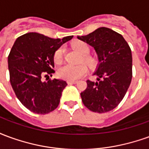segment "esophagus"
I'll return each instance as SVG.
<instances>
[{
	"mask_svg": "<svg viewBox=\"0 0 149 149\" xmlns=\"http://www.w3.org/2000/svg\"><path fill=\"white\" fill-rule=\"evenodd\" d=\"M67 82H68V84H74L77 83V81H68Z\"/></svg>",
	"mask_w": 149,
	"mask_h": 149,
	"instance_id": "34e87169",
	"label": "esophagus"
}]
</instances>
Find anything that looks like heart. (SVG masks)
Segmentation results:
<instances>
[{"label":"heart","instance_id":"obj_1","mask_svg":"<svg viewBox=\"0 0 149 149\" xmlns=\"http://www.w3.org/2000/svg\"><path fill=\"white\" fill-rule=\"evenodd\" d=\"M73 48L77 51L80 54L84 56L82 57L83 62L85 65H87L88 67H93L96 65L97 61L96 59L88 56V54L89 53L90 49L86 43L79 41L73 44ZM64 48L60 47L59 49L56 50L53 59L56 64H61L64 60ZM87 72V68L83 65H65L59 68L58 70V76L59 77L65 79L67 81H76L81 77H83L84 75L86 74Z\"/></svg>","mask_w":149,"mask_h":149}]
</instances>
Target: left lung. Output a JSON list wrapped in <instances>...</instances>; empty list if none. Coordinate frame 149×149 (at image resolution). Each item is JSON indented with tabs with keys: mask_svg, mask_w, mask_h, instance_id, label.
I'll list each match as a JSON object with an SVG mask.
<instances>
[{
	"mask_svg": "<svg viewBox=\"0 0 149 149\" xmlns=\"http://www.w3.org/2000/svg\"><path fill=\"white\" fill-rule=\"evenodd\" d=\"M77 38L93 46L99 60L93 73L97 81L88 80L86 89L81 93L83 104L92 112H109L120 103L131 84V49L122 35L109 28H99Z\"/></svg>",
	"mask_w": 149,
	"mask_h": 149,
	"instance_id": "1",
	"label": "left lung"
}]
</instances>
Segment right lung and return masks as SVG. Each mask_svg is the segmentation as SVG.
<instances>
[{
  "label": "right lung",
  "mask_w": 149,
  "mask_h": 149,
  "mask_svg": "<svg viewBox=\"0 0 149 149\" xmlns=\"http://www.w3.org/2000/svg\"><path fill=\"white\" fill-rule=\"evenodd\" d=\"M72 37L52 39L37 33H28L18 37L12 47L8 56L10 83L18 100L31 112L45 115L59 105L66 81H43V78H49L55 72L52 68L56 50Z\"/></svg>",
  "instance_id": "right-lung-1"
}]
</instances>
